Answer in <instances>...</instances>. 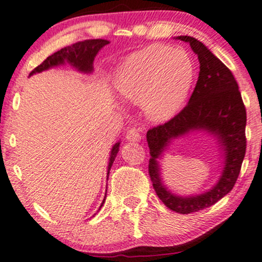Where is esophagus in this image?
<instances>
[{
  "label": "esophagus",
  "instance_id": "esophagus-1",
  "mask_svg": "<svg viewBox=\"0 0 262 262\" xmlns=\"http://www.w3.org/2000/svg\"><path fill=\"white\" fill-rule=\"evenodd\" d=\"M126 138H127L128 141H132V142L140 141L141 140L140 130H138V128H136V127L128 128L127 132H126Z\"/></svg>",
  "mask_w": 262,
  "mask_h": 262
}]
</instances>
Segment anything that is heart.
I'll return each mask as SVG.
<instances>
[{"mask_svg": "<svg viewBox=\"0 0 262 262\" xmlns=\"http://www.w3.org/2000/svg\"><path fill=\"white\" fill-rule=\"evenodd\" d=\"M194 75V63L186 51L151 45L126 58L114 85L126 101L143 103L151 119L167 120L186 102Z\"/></svg>", "mask_w": 262, "mask_h": 262, "instance_id": "b5f03b06", "label": "heart"}]
</instances>
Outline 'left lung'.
Wrapping results in <instances>:
<instances>
[{
    "instance_id": "left-lung-1",
    "label": "left lung",
    "mask_w": 262,
    "mask_h": 262,
    "mask_svg": "<svg viewBox=\"0 0 262 262\" xmlns=\"http://www.w3.org/2000/svg\"><path fill=\"white\" fill-rule=\"evenodd\" d=\"M177 38L188 42L198 56V81L188 104L179 114L148 130L147 141L150 149L148 172L157 195L167 208L180 214H190L214 205L234 187L247 149V112L231 70L194 37ZM200 128L209 129L221 138L226 150L225 169L218 185L209 192L182 199L170 193L162 186L156 159L171 139Z\"/></svg>"
}]
</instances>
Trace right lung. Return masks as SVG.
I'll use <instances>...</instances> for the list:
<instances>
[{"label": "right lung", "mask_w": 262, "mask_h": 262, "mask_svg": "<svg viewBox=\"0 0 262 262\" xmlns=\"http://www.w3.org/2000/svg\"><path fill=\"white\" fill-rule=\"evenodd\" d=\"M109 41L102 40V38H95V40H85V41H79L75 43L69 45V46L62 48V50L57 51L53 54H51L50 57H47L46 59L42 62L40 66L35 68L34 70L30 73V75L35 73H40L42 70H46L48 68L58 66V64H63L64 62L73 64L74 67L77 68L81 72H92L93 67V60H95L96 54L98 53V51L101 50L103 46L108 45ZM119 146L120 143H115L113 147L112 153H111V159H109V165H108V175L111 167L114 163L116 154H118ZM105 200V199H104ZM103 200V203H104ZM102 203V205H103ZM101 205V208H102Z\"/></svg>", "instance_id": "1"}]
</instances>
